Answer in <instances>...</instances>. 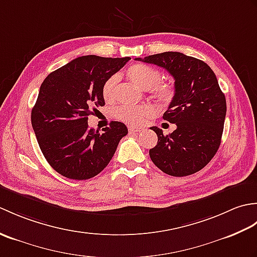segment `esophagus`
<instances>
[{"instance_id": "34e87169", "label": "esophagus", "mask_w": 257, "mask_h": 257, "mask_svg": "<svg viewBox=\"0 0 257 257\" xmlns=\"http://www.w3.org/2000/svg\"><path fill=\"white\" fill-rule=\"evenodd\" d=\"M128 130H129V133H136V134H138V133H141L143 132V128H138V127H135V125H129L128 127Z\"/></svg>"}]
</instances>
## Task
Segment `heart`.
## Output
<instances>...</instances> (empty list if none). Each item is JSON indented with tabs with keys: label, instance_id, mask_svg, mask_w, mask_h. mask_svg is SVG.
Masks as SVG:
<instances>
[{
	"label": "heart",
	"instance_id": "1",
	"mask_svg": "<svg viewBox=\"0 0 257 257\" xmlns=\"http://www.w3.org/2000/svg\"><path fill=\"white\" fill-rule=\"evenodd\" d=\"M127 75L129 79L139 88L148 90L149 95L162 106H168L173 98L176 90L171 81H163L161 73L156 68H152L146 64H135L128 69ZM118 76L112 75L106 79L102 85L101 92L106 101H112L116 92ZM157 110L150 103H144L139 106H119L113 110L114 117L134 125L143 124L147 119L155 117Z\"/></svg>",
	"mask_w": 257,
	"mask_h": 257
}]
</instances>
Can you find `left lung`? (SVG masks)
<instances>
[{"mask_svg": "<svg viewBox=\"0 0 257 257\" xmlns=\"http://www.w3.org/2000/svg\"><path fill=\"white\" fill-rule=\"evenodd\" d=\"M167 69L174 78L173 100L163 119L176 123L172 134L150 129L158 144L149 150L152 162L172 177H187L209 163L221 145L226 100L209 65L179 52L136 58Z\"/></svg>", "mask_w": 257, "mask_h": 257, "instance_id": "left-lung-1", "label": "left lung"}]
</instances>
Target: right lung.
<instances>
[{
    "label": "right lung",
    "mask_w": 257,
    "mask_h": 257,
    "mask_svg": "<svg viewBox=\"0 0 257 257\" xmlns=\"http://www.w3.org/2000/svg\"><path fill=\"white\" fill-rule=\"evenodd\" d=\"M130 57L81 56L54 70L43 81L31 120L38 146L51 167L73 180H87L110 162L125 124L111 121L102 134L88 127V116L105 105L106 79Z\"/></svg>",
    "instance_id": "1"
}]
</instances>
